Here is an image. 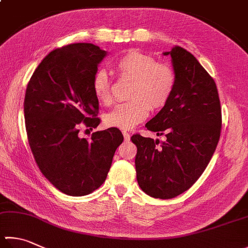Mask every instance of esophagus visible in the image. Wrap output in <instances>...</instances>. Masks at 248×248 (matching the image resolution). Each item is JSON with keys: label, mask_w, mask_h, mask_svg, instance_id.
I'll use <instances>...</instances> for the list:
<instances>
[{"label": "esophagus", "mask_w": 248, "mask_h": 248, "mask_svg": "<svg viewBox=\"0 0 248 248\" xmlns=\"http://www.w3.org/2000/svg\"><path fill=\"white\" fill-rule=\"evenodd\" d=\"M123 136H124V140H125V141H129L130 135H129L127 132H123Z\"/></svg>", "instance_id": "esophagus-1"}]
</instances>
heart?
<instances>
[{
  "mask_svg": "<svg viewBox=\"0 0 248 248\" xmlns=\"http://www.w3.org/2000/svg\"><path fill=\"white\" fill-rule=\"evenodd\" d=\"M115 69L122 78L134 81L129 95L132 101L115 106L105 115V124L129 130L148 118L150 108L157 110L167 104L175 88V73L170 66L157 62L152 56L134 49L121 56ZM92 88L98 101L111 104V83L105 70L95 73Z\"/></svg>",
  "mask_w": 248,
  "mask_h": 248,
  "instance_id": "heart-1",
  "label": "heart"
}]
</instances>
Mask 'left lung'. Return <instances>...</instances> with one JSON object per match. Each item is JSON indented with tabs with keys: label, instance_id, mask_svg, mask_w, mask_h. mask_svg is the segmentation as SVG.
Masks as SVG:
<instances>
[{
	"label": "left lung",
	"instance_id": "1",
	"mask_svg": "<svg viewBox=\"0 0 248 248\" xmlns=\"http://www.w3.org/2000/svg\"><path fill=\"white\" fill-rule=\"evenodd\" d=\"M171 57L175 88L170 99L146 124L166 141L134 135L138 185L155 199H172L192 186L208 165L221 130L216 83L188 50L175 46Z\"/></svg>",
	"mask_w": 248,
	"mask_h": 248
}]
</instances>
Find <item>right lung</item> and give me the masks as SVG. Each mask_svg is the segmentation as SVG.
Wrapping results in <instances>:
<instances>
[{"label": "right lung", "mask_w": 248, "mask_h": 248, "mask_svg": "<svg viewBox=\"0 0 248 248\" xmlns=\"http://www.w3.org/2000/svg\"><path fill=\"white\" fill-rule=\"evenodd\" d=\"M106 56L91 43L63 46L42 60L27 86L23 112L34 160L51 185L72 197L104 184L124 139L114 127L93 133L90 140L78 134L100 123L92 82Z\"/></svg>", "instance_id": "obj_1"}]
</instances>
